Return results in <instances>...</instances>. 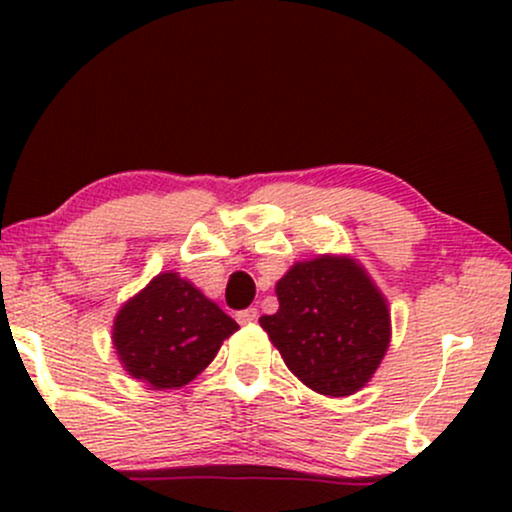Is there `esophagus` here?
<instances>
[{"mask_svg":"<svg viewBox=\"0 0 512 512\" xmlns=\"http://www.w3.org/2000/svg\"><path fill=\"white\" fill-rule=\"evenodd\" d=\"M236 320L240 322V325H252V322L257 320V308L240 310V313H236Z\"/></svg>","mask_w":512,"mask_h":512,"instance_id":"obj_1","label":"esophagus"}]
</instances>
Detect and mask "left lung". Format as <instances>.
Listing matches in <instances>:
<instances>
[{"instance_id":"8db88e82","label":"left lung","mask_w":512,"mask_h":512,"mask_svg":"<svg viewBox=\"0 0 512 512\" xmlns=\"http://www.w3.org/2000/svg\"><path fill=\"white\" fill-rule=\"evenodd\" d=\"M279 310L260 325L286 366L310 390L346 397L361 390L390 344L385 298L356 262H298L276 284Z\"/></svg>"}]
</instances>
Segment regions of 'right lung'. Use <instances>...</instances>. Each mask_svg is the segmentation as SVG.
<instances>
[{"label": "right lung", "mask_w": 512, "mask_h": 512, "mask_svg": "<svg viewBox=\"0 0 512 512\" xmlns=\"http://www.w3.org/2000/svg\"><path fill=\"white\" fill-rule=\"evenodd\" d=\"M238 330L204 293L178 274H158L115 317L113 342L127 373L154 390L190 383Z\"/></svg>", "instance_id": "1"}]
</instances>
